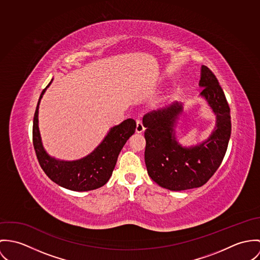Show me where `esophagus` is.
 <instances>
[{
    "label": "esophagus",
    "mask_w": 260,
    "mask_h": 260,
    "mask_svg": "<svg viewBox=\"0 0 260 260\" xmlns=\"http://www.w3.org/2000/svg\"><path fill=\"white\" fill-rule=\"evenodd\" d=\"M144 131V125L143 123V120L141 118H138L137 119V133L141 134Z\"/></svg>",
    "instance_id": "34e87169"
}]
</instances>
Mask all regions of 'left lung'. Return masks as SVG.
<instances>
[{
    "instance_id": "left-lung-1",
    "label": "left lung",
    "mask_w": 260,
    "mask_h": 260,
    "mask_svg": "<svg viewBox=\"0 0 260 260\" xmlns=\"http://www.w3.org/2000/svg\"><path fill=\"white\" fill-rule=\"evenodd\" d=\"M201 95L216 116L210 137L203 143L185 147L177 143L174 127L182 104L172 105L144 115V161L150 178L170 190L200 187L217 171L231 139V109L216 77L202 67Z\"/></svg>"
}]
</instances>
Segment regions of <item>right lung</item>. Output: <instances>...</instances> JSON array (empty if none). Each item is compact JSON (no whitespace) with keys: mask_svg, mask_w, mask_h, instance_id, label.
<instances>
[{"mask_svg":"<svg viewBox=\"0 0 260 260\" xmlns=\"http://www.w3.org/2000/svg\"><path fill=\"white\" fill-rule=\"evenodd\" d=\"M42 91L32 122V144L39 164L45 173L57 184L74 191H87L105 185L116 167L117 156L131 136L135 134L137 123L133 118L113 126L103 142L87 156L78 160H59L50 156L45 150L39 131V105L46 89Z\"/></svg>","mask_w":260,"mask_h":260,"instance_id":"obj_1","label":"right lung"}]
</instances>
